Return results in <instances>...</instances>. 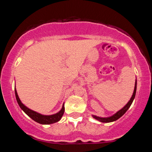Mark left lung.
<instances>
[{"label": "left lung", "mask_w": 152, "mask_h": 152, "mask_svg": "<svg viewBox=\"0 0 152 152\" xmlns=\"http://www.w3.org/2000/svg\"><path fill=\"white\" fill-rule=\"evenodd\" d=\"M136 91H137V80H136V82H135V87H134V91L133 95H132V98H131L129 102L127 103L126 105L125 106L123 109H121L120 111H118L117 113H116V114H115L114 115H113V116H111V117L101 118V117H99V116H93V117L94 118H96V119L99 120V121H100L102 122H104V123H108V122L114 121H116V120H117L118 118H119L121 116H123V115L126 112L127 110L129 109V108L130 106L132 105V102H133L134 99V98H135Z\"/></svg>", "instance_id": "1"}]
</instances>
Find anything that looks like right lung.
<instances>
[{"mask_svg": "<svg viewBox=\"0 0 152 152\" xmlns=\"http://www.w3.org/2000/svg\"><path fill=\"white\" fill-rule=\"evenodd\" d=\"M15 98H16L17 102H18L19 106L21 108V109L28 116L32 118L33 120H34L35 121L38 122V123L41 124H50L55 123V122L58 121L62 117V116L64 115V106L63 105V107L61 110L57 114L50 115V116H44V115H41L38 113L36 112V111H32V110L28 109L26 106H25L23 104H22L20 100L19 99V97L17 94L16 90L15 88Z\"/></svg>", "mask_w": 152, "mask_h": 152, "instance_id": "add662e5", "label": "right lung"}]
</instances>
